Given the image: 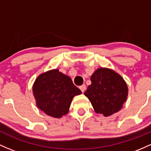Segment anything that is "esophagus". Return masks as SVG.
<instances>
[{
	"label": "esophagus",
	"instance_id": "esophagus-1",
	"mask_svg": "<svg viewBox=\"0 0 151 151\" xmlns=\"http://www.w3.org/2000/svg\"><path fill=\"white\" fill-rule=\"evenodd\" d=\"M79 88H80L81 91H82L83 93L85 92V91H86V85H85V84L82 85V86H81L80 87H79Z\"/></svg>",
	"mask_w": 151,
	"mask_h": 151
}]
</instances>
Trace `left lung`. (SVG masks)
I'll list each match as a JSON object with an SVG mask.
<instances>
[{
    "label": "left lung",
    "mask_w": 151,
    "mask_h": 151,
    "mask_svg": "<svg viewBox=\"0 0 151 151\" xmlns=\"http://www.w3.org/2000/svg\"><path fill=\"white\" fill-rule=\"evenodd\" d=\"M85 96L88 98L95 112L109 116L123 107L128 97V86L123 78L111 69L98 68L91 77Z\"/></svg>",
    "instance_id": "left-lung-1"
}]
</instances>
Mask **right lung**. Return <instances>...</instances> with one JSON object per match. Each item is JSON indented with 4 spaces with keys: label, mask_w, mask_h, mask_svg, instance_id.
<instances>
[{
    "label": "right lung",
    "mask_w": 151,
    "mask_h": 151,
    "mask_svg": "<svg viewBox=\"0 0 151 151\" xmlns=\"http://www.w3.org/2000/svg\"><path fill=\"white\" fill-rule=\"evenodd\" d=\"M33 93L39 109L57 118L66 115L74 96L82 93L70 78L58 69L38 76L33 84Z\"/></svg>",
    "instance_id": "right-lung-1"
}]
</instances>
